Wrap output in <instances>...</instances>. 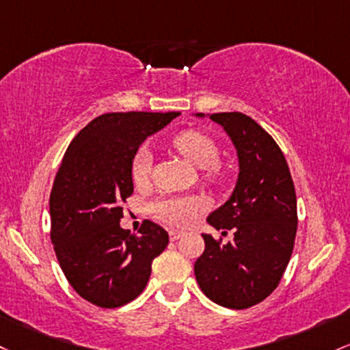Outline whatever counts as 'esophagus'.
<instances>
[{
    "label": "esophagus",
    "instance_id": "1",
    "mask_svg": "<svg viewBox=\"0 0 350 350\" xmlns=\"http://www.w3.org/2000/svg\"><path fill=\"white\" fill-rule=\"evenodd\" d=\"M183 236H184L183 231H174V229H171V231H169V239H171V241L181 239Z\"/></svg>",
    "mask_w": 350,
    "mask_h": 350
}]
</instances>
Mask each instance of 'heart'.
<instances>
[{
	"mask_svg": "<svg viewBox=\"0 0 350 350\" xmlns=\"http://www.w3.org/2000/svg\"><path fill=\"white\" fill-rule=\"evenodd\" d=\"M172 146L178 152L194 164L196 167L206 169V176L216 178L221 171L219 167V146L209 134L199 129H186L172 137ZM133 181L143 186L151 176V152L139 148L131 163ZM204 211L201 199L191 196H163L151 204L152 216L171 226L186 228L196 221V217Z\"/></svg>",
	"mask_w": 350,
	"mask_h": 350,
	"instance_id": "1",
	"label": "heart"
}]
</instances>
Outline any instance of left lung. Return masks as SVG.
Returning a JSON list of instances; mask_svg holds the SVG:
<instances>
[{
	"mask_svg": "<svg viewBox=\"0 0 350 350\" xmlns=\"http://www.w3.org/2000/svg\"><path fill=\"white\" fill-rule=\"evenodd\" d=\"M196 116L202 118L199 113ZM231 137L239 176L231 198L207 222L234 239L221 244L209 234L194 264L196 281L207 297L229 309L259 304L279 286L293 256L297 199L281 148L266 129L243 113L209 114Z\"/></svg>",
	"mask_w": 350,
	"mask_h": 350,
	"instance_id": "1",
	"label": "left lung"
}]
</instances>
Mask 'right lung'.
I'll list each match as a JSON object with an SVG mask.
<instances>
[{
  "instance_id": "add662e5",
  "label": "right lung",
  "mask_w": 350,
  "mask_h": 350,
  "mask_svg": "<svg viewBox=\"0 0 350 350\" xmlns=\"http://www.w3.org/2000/svg\"><path fill=\"white\" fill-rule=\"evenodd\" d=\"M178 114H101L64 152L49 196L51 243L68 282L91 304L114 309L134 301L166 249L169 236L156 222L146 219L136 236L119 221L134 191V154Z\"/></svg>"
}]
</instances>
